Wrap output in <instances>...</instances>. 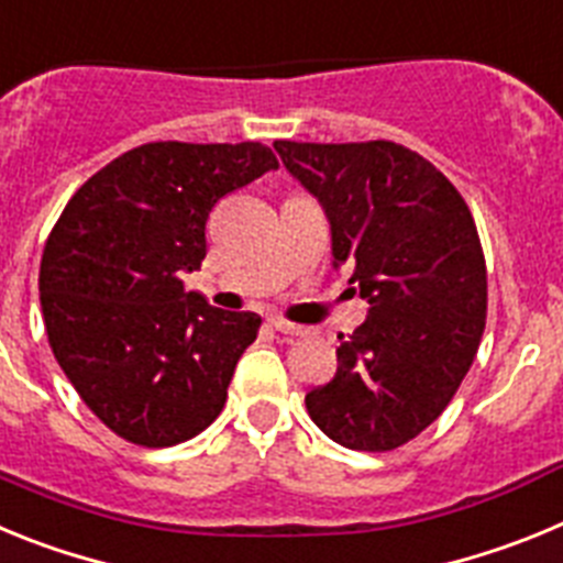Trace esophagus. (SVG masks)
Listing matches in <instances>:
<instances>
[{"label": "esophagus", "mask_w": 563, "mask_h": 563, "mask_svg": "<svg viewBox=\"0 0 563 563\" xmlns=\"http://www.w3.org/2000/svg\"><path fill=\"white\" fill-rule=\"evenodd\" d=\"M271 324L276 327L278 332H282V335H305V327H298V324H290V321H285V318H271Z\"/></svg>", "instance_id": "obj_1"}]
</instances>
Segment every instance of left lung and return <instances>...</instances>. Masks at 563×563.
<instances>
[{
    "label": "left lung",
    "mask_w": 563,
    "mask_h": 563,
    "mask_svg": "<svg viewBox=\"0 0 563 563\" xmlns=\"http://www.w3.org/2000/svg\"><path fill=\"white\" fill-rule=\"evenodd\" d=\"M273 146L324 208L332 265H350L369 301L307 411L343 449H400L445 411L479 350L487 271L474 217L449 177L400 143Z\"/></svg>",
    "instance_id": "left-lung-1"
}]
</instances>
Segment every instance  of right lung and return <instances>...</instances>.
Wrapping results in <instances>:
<instances>
[{
  "mask_svg": "<svg viewBox=\"0 0 563 563\" xmlns=\"http://www.w3.org/2000/svg\"><path fill=\"white\" fill-rule=\"evenodd\" d=\"M278 168L262 143H146L92 174L47 236L44 327L67 380L123 440L168 449L206 431L262 318L186 292L208 213Z\"/></svg>",
  "mask_w": 563,
  "mask_h": 563,
  "instance_id": "obj_1",
  "label": "right lung"
}]
</instances>
